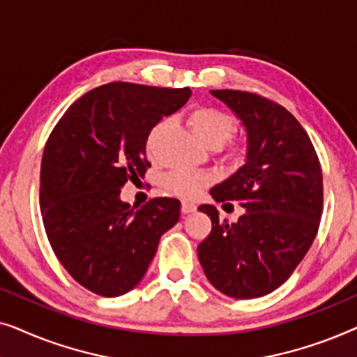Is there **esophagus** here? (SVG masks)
I'll use <instances>...</instances> for the list:
<instances>
[{
    "label": "esophagus",
    "mask_w": 357,
    "mask_h": 357,
    "mask_svg": "<svg viewBox=\"0 0 357 357\" xmlns=\"http://www.w3.org/2000/svg\"><path fill=\"white\" fill-rule=\"evenodd\" d=\"M195 211H197V204H193L190 202L182 203V213L183 214H190V213H195Z\"/></svg>",
    "instance_id": "34e87169"
}]
</instances>
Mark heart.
<instances>
[{
	"instance_id": "heart-1",
	"label": "heart",
	"mask_w": 357,
	"mask_h": 357,
	"mask_svg": "<svg viewBox=\"0 0 357 357\" xmlns=\"http://www.w3.org/2000/svg\"><path fill=\"white\" fill-rule=\"evenodd\" d=\"M188 125L199 143L206 148H221L224 141L229 138L232 131V119L226 112L214 109V107H197L190 112ZM165 128V121H159L149 131L146 139V148L153 153L160 133ZM242 154V146H236L232 149V158H238ZM162 187L175 197L192 199L197 198L204 188L211 183V175L203 172H170L162 177Z\"/></svg>"
}]
</instances>
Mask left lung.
<instances>
[{
    "label": "left lung",
    "instance_id": "8db88e82",
    "mask_svg": "<svg viewBox=\"0 0 357 357\" xmlns=\"http://www.w3.org/2000/svg\"><path fill=\"white\" fill-rule=\"evenodd\" d=\"M241 120L245 162L214 185L211 197L245 209L237 222L219 221L213 204L198 209L213 229L198 245L208 281L234 299L278 289L314 242L324 206V180L314 144L284 107L242 91H211Z\"/></svg>",
    "mask_w": 357,
    "mask_h": 357
}]
</instances>
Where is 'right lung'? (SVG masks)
Returning a JSON list of instances; mask_svg holds the SVG:
<instances>
[{"mask_svg":"<svg viewBox=\"0 0 357 357\" xmlns=\"http://www.w3.org/2000/svg\"><path fill=\"white\" fill-rule=\"evenodd\" d=\"M190 96V87L112 82L79 97L53 128L40 169L43 226L58 260L86 289L116 297L138 286L160 236L178 222V199L154 198L136 209L121 202L120 188L151 167L149 131Z\"/></svg>","mask_w":357,"mask_h":357,"instance_id":"add662e5","label":"right lung"}]
</instances>
